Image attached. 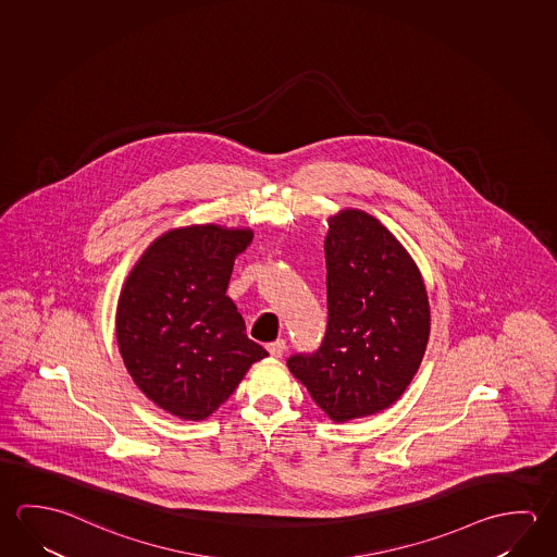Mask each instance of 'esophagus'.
Returning a JSON list of instances; mask_svg holds the SVG:
<instances>
[{"label":"esophagus","mask_w":557,"mask_h":557,"mask_svg":"<svg viewBox=\"0 0 557 557\" xmlns=\"http://www.w3.org/2000/svg\"><path fill=\"white\" fill-rule=\"evenodd\" d=\"M265 348L270 351V356H274V358H282L283 351H285V341L270 342Z\"/></svg>","instance_id":"esophagus-1"}]
</instances>
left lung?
I'll return each mask as SVG.
<instances>
[{
	"mask_svg": "<svg viewBox=\"0 0 557 557\" xmlns=\"http://www.w3.org/2000/svg\"><path fill=\"white\" fill-rule=\"evenodd\" d=\"M324 258V338L287 368L332 420L346 422L387 409L407 389L429 342V297L407 250L363 211L329 219Z\"/></svg>",
	"mask_w": 557,
	"mask_h": 557,
	"instance_id": "obj_1",
	"label": "left lung"
}]
</instances>
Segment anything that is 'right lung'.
<instances>
[{"label": "right lung", "instance_id": "right-lung-1", "mask_svg": "<svg viewBox=\"0 0 557 557\" xmlns=\"http://www.w3.org/2000/svg\"><path fill=\"white\" fill-rule=\"evenodd\" d=\"M250 240L246 228H174L148 246L121 292L123 361L138 389L174 417L207 419L268 356L225 295Z\"/></svg>", "mask_w": 557, "mask_h": 557}]
</instances>
